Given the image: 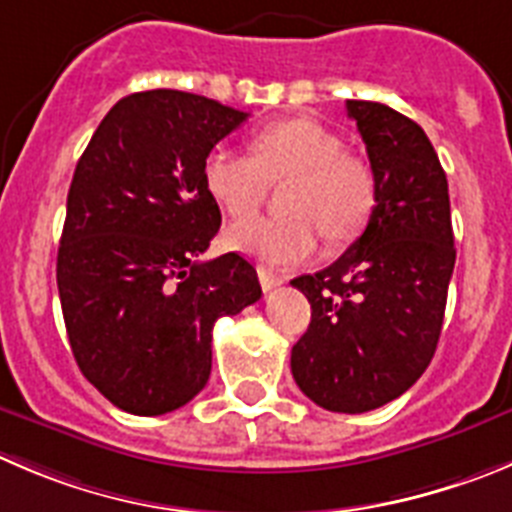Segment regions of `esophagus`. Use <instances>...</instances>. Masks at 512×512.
Segmentation results:
<instances>
[{"label": "esophagus", "mask_w": 512, "mask_h": 512, "mask_svg": "<svg viewBox=\"0 0 512 512\" xmlns=\"http://www.w3.org/2000/svg\"><path fill=\"white\" fill-rule=\"evenodd\" d=\"M257 278H260V285L265 293L267 290L278 288V285L285 283V275H278V272L267 270V267H257Z\"/></svg>", "instance_id": "esophagus-1"}]
</instances>
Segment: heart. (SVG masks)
<instances>
[{"instance_id": "obj_1", "label": "heart", "mask_w": 512, "mask_h": 512, "mask_svg": "<svg viewBox=\"0 0 512 512\" xmlns=\"http://www.w3.org/2000/svg\"><path fill=\"white\" fill-rule=\"evenodd\" d=\"M252 156L217 148L204 161V186L232 217L252 214L278 181L288 217L234 222L224 234L229 250L267 265H298L321 242L351 240L376 202V176L361 156L343 151L338 133L313 118L270 123L250 138Z\"/></svg>"}]
</instances>
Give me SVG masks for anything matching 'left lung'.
I'll return each instance as SVG.
<instances>
[{"label":"left lung","instance_id":"left-lung-1","mask_svg":"<svg viewBox=\"0 0 512 512\" xmlns=\"http://www.w3.org/2000/svg\"><path fill=\"white\" fill-rule=\"evenodd\" d=\"M376 176L364 234L326 270L300 275L310 326L290 353L295 384L328 412L401 396L432 361L455 270L447 176L427 133L394 108L346 100Z\"/></svg>","mask_w":512,"mask_h":512}]
</instances>
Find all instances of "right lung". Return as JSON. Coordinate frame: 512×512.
I'll list each match as a JSON object with an SVG mask.
<instances>
[{"instance_id":"1","label":"right lung","mask_w":512,"mask_h":512,"mask_svg":"<svg viewBox=\"0 0 512 512\" xmlns=\"http://www.w3.org/2000/svg\"><path fill=\"white\" fill-rule=\"evenodd\" d=\"M245 121L204 95L133 93L75 166L57 250L62 318L83 376L123 412L156 417L194 399L217 318L260 300L245 257L199 260L222 224L204 161Z\"/></svg>"}]
</instances>
